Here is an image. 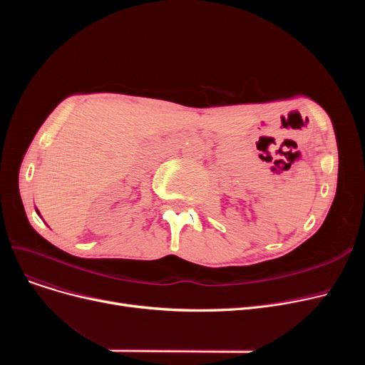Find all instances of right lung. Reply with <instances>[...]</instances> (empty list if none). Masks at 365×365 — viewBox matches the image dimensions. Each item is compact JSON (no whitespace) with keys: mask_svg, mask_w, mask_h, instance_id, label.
<instances>
[{"mask_svg":"<svg viewBox=\"0 0 365 365\" xmlns=\"http://www.w3.org/2000/svg\"><path fill=\"white\" fill-rule=\"evenodd\" d=\"M36 213H38V210H36ZM38 215H40V213H38Z\"/></svg>","mask_w":365,"mask_h":365,"instance_id":"obj_1","label":"right lung"}]
</instances>
